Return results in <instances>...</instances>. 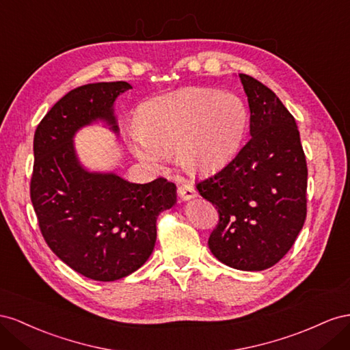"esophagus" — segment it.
<instances>
[{"label":"esophagus","mask_w":350,"mask_h":350,"mask_svg":"<svg viewBox=\"0 0 350 350\" xmlns=\"http://www.w3.org/2000/svg\"><path fill=\"white\" fill-rule=\"evenodd\" d=\"M177 193L182 198V201H189V199H193L198 195L196 189L191 183H183L182 186H178Z\"/></svg>","instance_id":"obj_1"}]
</instances>
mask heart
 <instances>
[{
  "label": "heart",
  "instance_id": "1",
  "mask_svg": "<svg viewBox=\"0 0 350 350\" xmlns=\"http://www.w3.org/2000/svg\"><path fill=\"white\" fill-rule=\"evenodd\" d=\"M247 109L237 96L217 89L191 88L151 99L141 123L127 133L132 154L154 168L170 154L196 173L223 167L241 148L247 129Z\"/></svg>",
  "mask_w": 350,
  "mask_h": 350
}]
</instances>
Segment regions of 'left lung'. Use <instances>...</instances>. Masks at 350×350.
<instances>
[{
  "mask_svg": "<svg viewBox=\"0 0 350 350\" xmlns=\"http://www.w3.org/2000/svg\"><path fill=\"white\" fill-rule=\"evenodd\" d=\"M251 111V139L196 189L215 205L208 246L223 264L262 271L291 251L306 218L308 167L293 116L271 89L239 75Z\"/></svg>",
  "mask_w": 350,
  "mask_h": 350,
  "instance_id": "8db88e82",
  "label": "left lung"
}]
</instances>
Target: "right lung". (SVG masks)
I'll return each instance as SVG.
<instances>
[{
    "instance_id": "add662e5",
    "label": "right lung",
    "mask_w": 350,
    "mask_h": 350,
    "mask_svg": "<svg viewBox=\"0 0 350 350\" xmlns=\"http://www.w3.org/2000/svg\"><path fill=\"white\" fill-rule=\"evenodd\" d=\"M132 86L101 82L66 94L38 124L31 199L51 251L75 271L114 282L141 268L157 241V218L176 204V185L158 177L137 185L114 173H91L73 136L103 120L118 132L114 101Z\"/></svg>"
}]
</instances>
